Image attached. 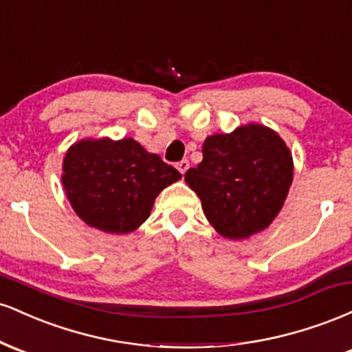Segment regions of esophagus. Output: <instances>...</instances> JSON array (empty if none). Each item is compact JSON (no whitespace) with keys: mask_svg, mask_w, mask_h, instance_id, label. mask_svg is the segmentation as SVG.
I'll return each instance as SVG.
<instances>
[{"mask_svg":"<svg viewBox=\"0 0 352 352\" xmlns=\"http://www.w3.org/2000/svg\"><path fill=\"white\" fill-rule=\"evenodd\" d=\"M188 167H190V162H188L187 159H185V160H180V162L177 164V168H179V172L182 173V175H184V173L188 170Z\"/></svg>","mask_w":352,"mask_h":352,"instance_id":"34e87169","label":"esophagus"}]
</instances>
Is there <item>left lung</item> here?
I'll return each instance as SVG.
<instances>
[{
    "label": "left lung",
    "mask_w": 352,
    "mask_h": 352,
    "mask_svg": "<svg viewBox=\"0 0 352 352\" xmlns=\"http://www.w3.org/2000/svg\"><path fill=\"white\" fill-rule=\"evenodd\" d=\"M204 160L185 182L199 195L205 217L228 240H245L272 225L293 182V155L273 129L246 124L210 135Z\"/></svg>",
    "instance_id": "left-lung-1"
}]
</instances>
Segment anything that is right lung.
<instances>
[{
  "instance_id": "obj_1",
  "label": "right lung",
  "mask_w": 352,
  "mask_h": 352,
  "mask_svg": "<svg viewBox=\"0 0 352 352\" xmlns=\"http://www.w3.org/2000/svg\"><path fill=\"white\" fill-rule=\"evenodd\" d=\"M180 172L137 140L82 139L67 148L63 187L84 223L111 235L134 232L151 217L153 201Z\"/></svg>"
}]
</instances>
